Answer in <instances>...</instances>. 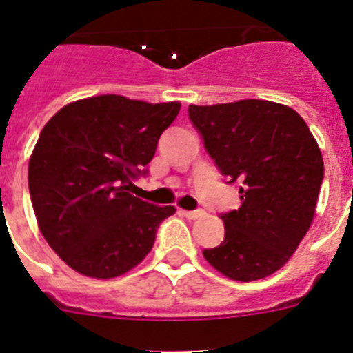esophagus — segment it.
<instances>
[{
  "instance_id": "1",
  "label": "esophagus",
  "mask_w": 353,
  "mask_h": 353,
  "mask_svg": "<svg viewBox=\"0 0 353 353\" xmlns=\"http://www.w3.org/2000/svg\"><path fill=\"white\" fill-rule=\"evenodd\" d=\"M180 214L183 215V217H187V219H199V217H203L205 215V210H180Z\"/></svg>"
}]
</instances>
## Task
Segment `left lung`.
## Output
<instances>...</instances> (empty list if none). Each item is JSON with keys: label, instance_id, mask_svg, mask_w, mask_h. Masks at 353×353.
<instances>
[{"label": "left lung", "instance_id": "obj_1", "mask_svg": "<svg viewBox=\"0 0 353 353\" xmlns=\"http://www.w3.org/2000/svg\"><path fill=\"white\" fill-rule=\"evenodd\" d=\"M189 118L242 199L239 210L221 215L224 240L205 249V260L235 281L270 276L313 223L323 180L318 143L297 111L269 101L191 104Z\"/></svg>", "mask_w": 353, "mask_h": 353}]
</instances>
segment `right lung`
I'll return each mask as SVG.
<instances>
[{"instance_id": "add662e5", "label": "right lung", "mask_w": 353, "mask_h": 353, "mask_svg": "<svg viewBox=\"0 0 353 353\" xmlns=\"http://www.w3.org/2000/svg\"><path fill=\"white\" fill-rule=\"evenodd\" d=\"M179 102L148 104L99 95L61 108L31 154L28 185L40 232L83 276L111 279L141 263L157 228L176 208L130 194L148 173Z\"/></svg>"}]
</instances>
